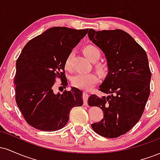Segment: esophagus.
<instances>
[{"label":"esophagus","instance_id":"esophagus-1","mask_svg":"<svg viewBox=\"0 0 160 160\" xmlns=\"http://www.w3.org/2000/svg\"><path fill=\"white\" fill-rule=\"evenodd\" d=\"M88 98H89V93H88L87 92H83V93H82V98H83L84 105H86V104H87Z\"/></svg>","mask_w":160,"mask_h":160}]
</instances>
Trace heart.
Here are the masks:
<instances>
[{
  "instance_id": "obj_1",
  "label": "heart",
  "mask_w": 160,
  "mask_h": 160,
  "mask_svg": "<svg viewBox=\"0 0 160 160\" xmlns=\"http://www.w3.org/2000/svg\"><path fill=\"white\" fill-rule=\"evenodd\" d=\"M84 54L89 60L98 59L101 56V52L98 47L92 45H88L84 48ZM71 54L66 58L65 62V67L66 69L70 68ZM98 78L95 73H79L73 77L71 79V83L75 87L82 89H89L96 82Z\"/></svg>"
}]
</instances>
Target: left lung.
Masks as SVG:
<instances>
[{"label": "left lung", "mask_w": 160, "mask_h": 160, "mask_svg": "<svg viewBox=\"0 0 160 160\" xmlns=\"http://www.w3.org/2000/svg\"><path fill=\"white\" fill-rule=\"evenodd\" d=\"M89 40L104 53L108 72L99 90L107 96L92 95L89 106L103 111L104 118L91 125L101 136L124 135L140 120L150 95L151 73L144 49L128 33L120 29L95 32Z\"/></svg>", "instance_id": "left-lung-1"}]
</instances>
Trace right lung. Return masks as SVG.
Returning a JSON list of instances; mask_svg holds the SVG:
<instances>
[{
	"label": "right lung",
	"mask_w": 160,
	"mask_h": 160,
	"mask_svg": "<svg viewBox=\"0 0 160 160\" xmlns=\"http://www.w3.org/2000/svg\"><path fill=\"white\" fill-rule=\"evenodd\" d=\"M89 29L53 27L32 39L16 61V102L26 122L37 129H61L74 107L83 104L82 92L75 87L62 94L53 92L57 78L67 86L65 62Z\"/></svg>",
	"instance_id": "right-lung-1"
}]
</instances>
